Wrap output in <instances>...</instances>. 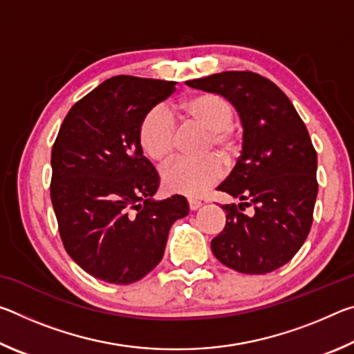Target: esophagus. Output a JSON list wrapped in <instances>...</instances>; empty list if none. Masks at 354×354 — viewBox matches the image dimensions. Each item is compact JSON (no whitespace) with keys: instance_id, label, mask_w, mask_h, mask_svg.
<instances>
[{"instance_id":"1","label":"esophagus","mask_w":354,"mask_h":354,"mask_svg":"<svg viewBox=\"0 0 354 354\" xmlns=\"http://www.w3.org/2000/svg\"><path fill=\"white\" fill-rule=\"evenodd\" d=\"M203 203L201 201H196V200H189V207L190 211H196V209L201 207Z\"/></svg>"}]
</instances>
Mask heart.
<instances>
[{
  "instance_id": "heart-1",
  "label": "heart",
  "mask_w": 354,
  "mask_h": 354,
  "mask_svg": "<svg viewBox=\"0 0 354 354\" xmlns=\"http://www.w3.org/2000/svg\"><path fill=\"white\" fill-rule=\"evenodd\" d=\"M181 115L209 133L207 149H215L221 158H234L239 143L232 129L234 109L230 101L217 93H198L185 98L178 106ZM176 140V123L165 106L158 104L143 115L139 127V142L149 159L164 162L171 156ZM223 176V162L217 156L205 159H176L162 170L167 190L184 196H201Z\"/></svg>"
}]
</instances>
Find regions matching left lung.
<instances>
[{
  "mask_svg": "<svg viewBox=\"0 0 354 354\" xmlns=\"http://www.w3.org/2000/svg\"><path fill=\"white\" fill-rule=\"evenodd\" d=\"M187 86L221 95L242 122V151L218 190L226 225L212 239L214 256L232 270L263 274L289 262L306 241L317 198V153L286 93L253 71H223ZM245 207H253L250 216Z\"/></svg>",
  "mask_w": 354,
  "mask_h": 354,
  "instance_id": "8db88e82",
  "label": "left lung"
}]
</instances>
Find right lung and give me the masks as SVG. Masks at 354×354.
Masks as SVG:
<instances>
[{"mask_svg":"<svg viewBox=\"0 0 354 354\" xmlns=\"http://www.w3.org/2000/svg\"><path fill=\"white\" fill-rule=\"evenodd\" d=\"M175 81L113 76L71 107L51 151V201L71 259L111 284L142 279L162 259L187 200H154L159 175L143 156L145 113Z\"/></svg>","mask_w":354,"mask_h":354,"instance_id":"1","label":"right lung"}]
</instances>
